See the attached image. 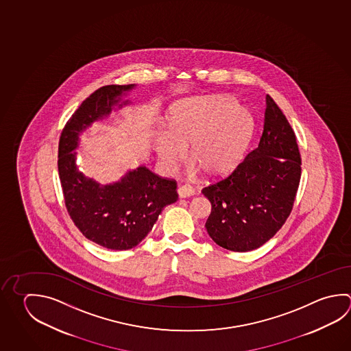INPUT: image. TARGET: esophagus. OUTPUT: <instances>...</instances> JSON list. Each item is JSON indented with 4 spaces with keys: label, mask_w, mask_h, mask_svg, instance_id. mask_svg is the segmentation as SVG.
<instances>
[{
    "label": "esophagus",
    "mask_w": 351,
    "mask_h": 351,
    "mask_svg": "<svg viewBox=\"0 0 351 351\" xmlns=\"http://www.w3.org/2000/svg\"><path fill=\"white\" fill-rule=\"evenodd\" d=\"M194 194H195V191L191 188V185H182L178 189L179 198H189Z\"/></svg>",
    "instance_id": "34e87169"
}]
</instances>
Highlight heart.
Segmentation results:
<instances>
[{
	"label": "heart",
	"instance_id": "b5f03b06",
	"mask_svg": "<svg viewBox=\"0 0 351 351\" xmlns=\"http://www.w3.org/2000/svg\"><path fill=\"white\" fill-rule=\"evenodd\" d=\"M254 130L251 111L232 97L191 99L171 108L168 132L156 134L154 147L169 171L184 160L189 146L191 160L206 174L220 177L241 162Z\"/></svg>",
	"mask_w": 351,
	"mask_h": 351
}]
</instances>
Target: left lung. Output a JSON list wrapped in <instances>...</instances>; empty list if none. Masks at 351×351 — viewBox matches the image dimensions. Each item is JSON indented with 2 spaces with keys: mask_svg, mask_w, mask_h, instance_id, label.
Segmentation results:
<instances>
[{
  "mask_svg": "<svg viewBox=\"0 0 351 351\" xmlns=\"http://www.w3.org/2000/svg\"><path fill=\"white\" fill-rule=\"evenodd\" d=\"M300 165L293 128L267 95L258 146L229 176L202 191L211 203L205 228L213 241L236 252L258 249L267 243L293 209Z\"/></svg>",
  "mask_w": 351,
  "mask_h": 351,
  "instance_id": "obj_1",
  "label": "left lung"
}]
</instances>
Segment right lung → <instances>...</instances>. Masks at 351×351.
<instances>
[{
  "mask_svg": "<svg viewBox=\"0 0 351 351\" xmlns=\"http://www.w3.org/2000/svg\"><path fill=\"white\" fill-rule=\"evenodd\" d=\"M134 86L106 85L95 90L65 123L58 147V171L68 214L86 239L108 250L122 251L138 245L167 205L178 200L177 182L146 167L104 186L77 172V153L71 151L77 148L79 134L108 116L122 94Z\"/></svg>",
  "mask_w": 351,
  "mask_h": 351,
  "instance_id": "add662e5",
  "label": "right lung"
}]
</instances>
